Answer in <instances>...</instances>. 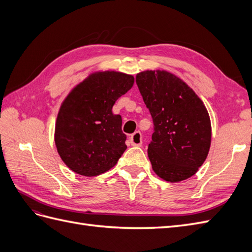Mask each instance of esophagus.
<instances>
[{
  "label": "esophagus",
  "instance_id": "esophagus-1",
  "mask_svg": "<svg viewBox=\"0 0 252 252\" xmlns=\"http://www.w3.org/2000/svg\"><path fill=\"white\" fill-rule=\"evenodd\" d=\"M129 142L132 145V146H141L142 145V133L140 131H135L133 134L130 135L129 138Z\"/></svg>",
  "mask_w": 252,
  "mask_h": 252
}]
</instances>
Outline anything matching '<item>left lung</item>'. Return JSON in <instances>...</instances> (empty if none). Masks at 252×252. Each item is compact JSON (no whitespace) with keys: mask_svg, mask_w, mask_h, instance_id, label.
<instances>
[{"mask_svg":"<svg viewBox=\"0 0 252 252\" xmlns=\"http://www.w3.org/2000/svg\"><path fill=\"white\" fill-rule=\"evenodd\" d=\"M135 82L155 125L148 145L152 169L170 183L192 177L211 144L210 118L203 101L184 81L166 70L142 71Z\"/></svg>","mask_w":252,"mask_h":252,"instance_id":"left-lung-1","label":"left lung"}]
</instances>
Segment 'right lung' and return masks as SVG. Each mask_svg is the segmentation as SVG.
<instances>
[{
  "label": "right lung",
  "mask_w": 252,
  "mask_h": 252,
  "mask_svg": "<svg viewBox=\"0 0 252 252\" xmlns=\"http://www.w3.org/2000/svg\"><path fill=\"white\" fill-rule=\"evenodd\" d=\"M133 83L130 74L96 71L66 96L57 117L55 142L68 168L84 177H95L118 163L127 148L126 134L112 106Z\"/></svg>",
  "instance_id": "right-lung-1"
}]
</instances>
